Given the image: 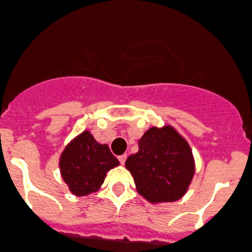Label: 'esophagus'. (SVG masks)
<instances>
[{
    "label": "esophagus",
    "mask_w": 252,
    "mask_h": 252,
    "mask_svg": "<svg viewBox=\"0 0 252 252\" xmlns=\"http://www.w3.org/2000/svg\"><path fill=\"white\" fill-rule=\"evenodd\" d=\"M118 159H119V162H121V164H124V162H126V154L121 155V156H118Z\"/></svg>",
    "instance_id": "1"
}]
</instances>
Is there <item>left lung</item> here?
Instances as JSON below:
<instances>
[{
	"label": "left lung",
	"mask_w": 252,
	"mask_h": 252,
	"mask_svg": "<svg viewBox=\"0 0 252 252\" xmlns=\"http://www.w3.org/2000/svg\"><path fill=\"white\" fill-rule=\"evenodd\" d=\"M126 167L139 194L151 204L179 200L195 173L189 144L171 126L150 128L139 140V151L126 158Z\"/></svg>",
	"instance_id": "obj_1"
}]
</instances>
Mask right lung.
<instances>
[{
    "label": "right lung",
    "mask_w": 252,
    "mask_h": 252,
    "mask_svg": "<svg viewBox=\"0 0 252 252\" xmlns=\"http://www.w3.org/2000/svg\"><path fill=\"white\" fill-rule=\"evenodd\" d=\"M119 164L106 144H98L90 131H83L68 144L60 158L63 180L77 196L100 189L106 173Z\"/></svg>",
    "instance_id": "1"
}]
</instances>
